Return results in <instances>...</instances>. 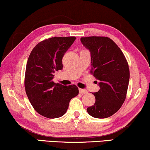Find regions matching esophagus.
Masks as SVG:
<instances>
[{
  "label": "esophagus",
  "mask_w": 150,
  "mask_h": 150,
  "mask_svg": "<svg viewBox=\"0 0 150 150\" xmlns=\"http://www.w3.org/2000/svg\"><path fill=\"white\" fill-rule=\"evenodd\" d=\"M79 93H80V94H85V93H87V91H86V89H82V88H80Z\"/></svg>",
  "instance_id": "1"
}]
</instances>
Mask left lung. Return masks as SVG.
<instances>
[{"instance_id":"8db88e82","label":"left lung","mask_w":150,"mask_h":150,"mask_svg":"<svg viewBox=\"0 0 150 150\" xmlns=\"http://www.w3.org/2000/svg\"><path fill=\"white\" fill-rule=\"evenodd\" d=\"M91 52V73L99 80V90L93 93L94 105L86 110L97 118H106L117 112L125 101L130 72L125 55L111 38L87 36L80 38Z\"/></svg>"}]
</instances>
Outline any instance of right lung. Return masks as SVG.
I'll return each instance as SVG.
<instances>
[{
    "instance_id": "right-lung-1",
    "label": "right lung",
    "mask_w": 150,
    "mask_h": 150,
    "mask_svg": "<svg viewBox=\"0 0 150 150\" xmlns=\"http://www.w3.org/2000/svg\"><path fill=\"white\" fill-rule=\"evenodd\" d=\"M75 40V36L45 39L36 45L28 57L25 93L34 109L46 118L62 116L71 99L79 95L74 84L64 86L53 81V74L63 68L62 58Z\"/></svg>"
}]
</instances>
